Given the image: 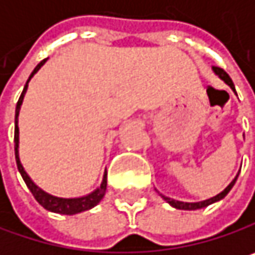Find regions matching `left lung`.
I'll return each mask as SVG.
<instances>
[{
  "label": "left lung",
  "mask_w": 255,
  "mask_h": 255,
  "mask_svg": "<svg viewBox=\"0 0 255 255\" xmlns=\"http://www.w3.org/2000/svg\"><path fill=\"white\" fill-rule=\"evenodd\" d=\"M213 69H214V72L219 75V77L222 78L228 85H229L230 88L235 91V85H233V81L230 79V77L226 74V71L225 69H222V68H219V66H213ZM236 178L238 176L235 177V180L230 183L229 186L222 192V193H219L217 196H214V198H210V199H207V201H202V202H180V201H176V199H171V198H167V196H164V199L170 204V205H173L174 208H177V210H198V208H202V207H207V205H210V204H213V202H216V201H219V199H223L228 193H229V190L232 189V186L235 184V181H236Z\"/></svg>",
  "instance_id": "obj_1"
}]
</instances>
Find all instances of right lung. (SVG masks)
<instances>
[{
	"instance_id": "right-lung-1",
	"label": "right lung",
	"mask_w": 255,
	"mask_h": 255,
	"mask_svg": "<svg viewBox=\"0 0 255 255\" xmlns=\"http://www.w3.org/2000/svg\"><path fill=\"white\" fill-rule=\"evenodd\" d=\"M45 60H47V59H44L42 62H39V63L36 65V68H35V69H33V72L30 74L29 79L38 72V69L45 63ZM29 79L26 81L25 88H23L22 96L19 97V102H17V106H16V121H14V124H16V126H14V152H16V162H17V168H19V171H20L22 177H23V180H25L26 186H27V187H29V190L32 192L33 198H35V199L39 202V205H42L45 210L53 211V213H59V214H68V216H71V214H77V213H82V211H87V210L93 208L94 205H97V204L102 201V198L105 196L106 184H108V174H105L103 183H102V184H100V187H99L97 190H94L93 193H90V195H87V196H82V198L65 199V198H56V196H51V195L45 193L44 190H41L38 186H35V184H33V181L27 177L26 171L23 170V167H22V164H20V161H19V155H17V147H19V144H17V143H19L17 117H19L20 105H22V102H23V97H25V93H26V90H27V82H29Z\"/></svg>"
}]
</instances>
